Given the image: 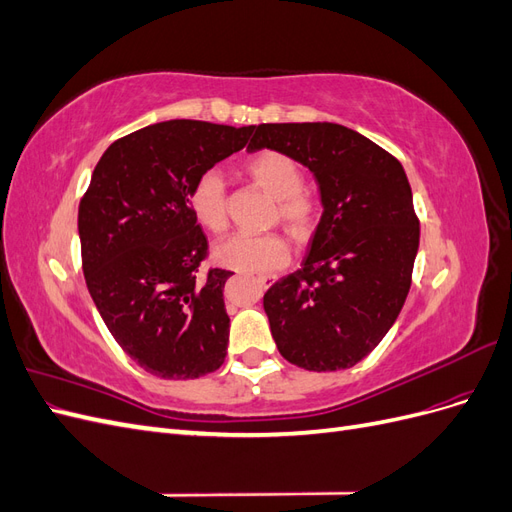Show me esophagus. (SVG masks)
Wrapping results in <instances>:
<instances>
[{
  "instance_id": "1",
  "label": "esophagus",
  "mask_w": 512,
  "mask_h": 512,
  "mask_svg": "<svg viewBox=\"0 0 512 512\" xmlns=\"http://www.w3.org/2000/svg\"><path fill=\"white\" fill-rule=\"evenodd\" d=\"M273 282H275L273 275H258V284H260L262 288H269Z\"/></svg>"
}]
</instances>
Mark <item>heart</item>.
Listing matches in <instances>:
<instances>
[{
  "instance_id": "1",
  "label": "heart",
  "mask_w": 512,
  "mask_h": 512,
  "mask_svg": "<svg viewBox=\"0 0 512 512\" xmlns=\"http://www.w3.org/2000/svg\"><path fill=\"white\" fill-rule=\"evenodd\" d=\"M245 173L275 198V218H280L292 237L307 239L320 218L318 200L303 190V170L282 151H260L245 164ZM188 203L196 222L215 232L228 226L226 185L218 170H205L192 183ZM288 258V243L277 232L267 235H232L215 247V260L226 269L265 273L280 269Z\"/></svg>"
}]
</instances>
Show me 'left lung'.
I'll list each match as a JSON object with an SVG mask.
<instances>
[{"mask_svg":"<svg viewBox=\"0 0 512 512\" xmlns=\"http://www.w3.org/2000/svg\"><path fill=\"white\" fill-rule=\"evenodd\" d=\"M282 151L318 181L322 215L299 271L262 303L277 350L307 371L363 361L406 303L418 218L404 166L363 134L329 121L260 123L247 151Z\"/></svg>","mask_w":512,"mask_h":512,"instance_id":"left-lung-1","label":"left lung"}]
</instances>
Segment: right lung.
Wrapping results in <instances>:
<instances>
[{"instance_id": "right-lung-1", "label": "right lung", "mask_w": 512, "mask_h": 512, "mask_svg": "<svg viewBox=\"0 0 512 512\" xmlns=\"http://www.w3.org/2000/svg\"><path fill=\"white\" fill-rule=\"evenodd\" d=\"M256 126L170 119L104 151L79 205L83 273L115 342L149 374L194 380L226 359L224 284L188 203L205 170L245 147Z\"/></svg>"}]
</instances>
